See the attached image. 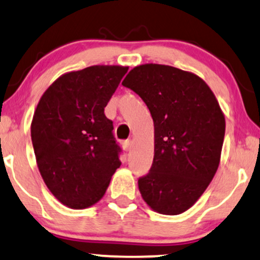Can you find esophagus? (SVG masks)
I'll list each match as a JSON object with an SVG mask.
<instances>
[{
	"label": "esophagus",
	"mask_w": 260,
	"mask_h": 260,
	"mask_svg": "<svg viewBox=\"0 0 260 260\" xmlns=\"http://www.w3.org/2000/svg\"><path fill=\"white\" fill-rule=\"evenodd\" d=\"M121 145H123V148H124V151H130L131 149V147H133V142L130 141V140H126V141H124L123 143H121Z\"/></svg>",
	"instance_id": "34e87169"
}]
</instances>
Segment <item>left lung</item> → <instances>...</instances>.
Segmentation results:
<instances>
[{
	"label": "left lung",
	"mask_w": 260,
	"mask_h": 260,
	"mask_svg": "<svg viewBox=\"0 0 260 260\" xmlns=\"http://www.w3.org/2000/svg\"><path fill=\"white\" fill-rule=\"evenodd\" d=\"M141 97L154 124V157L139 179L145 202L157 213L181 214L218 170L225 118L200 76L161 64H142L121 82Z\"/></svg>",
	"instance_id": "1"
}]
</instances>
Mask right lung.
<instances>
[{"mask_svg": "<svg viewBox=\"0 0 260 260\" xmlns=\"http://www.w3.org/2000/svg\"><path fill=\"white\" fill-rule=\"evenodd\" d=\"M127 67L92 66L67 73L51 85L31 121L36 163L54 197L73 209L103 197L120 167L113 121L105 108Z\"/></svg>", "mask_w": 260, "mask_h": 260, "instance_id": "add662e5", "label": "right lung"}]
</instances>
